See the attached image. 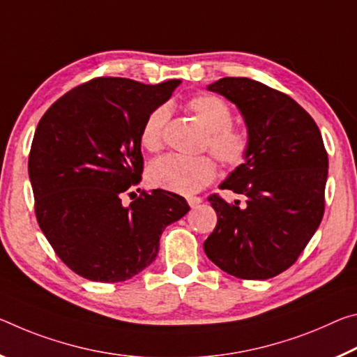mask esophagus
I'll return each mask as SVG.
<instances>
[{
	"mask_svg": "<svg viewBox=\"0 0 357 357\" xmlns=\"http://www.w3.org/2000/svg\"><path fill=\"white\" fill-rule=\"evenodd\" d=\"M186 201H188V204H190V207H191V208L197 207V206H199V204L202 202L201 197H196V196H190L188 199H186Z\"/></svg>",
	"mask_w": 357,
	"mask_h": 357,
	"instance_id": "esophagus-1",
	"label": "esophagus"
}]
</instances>
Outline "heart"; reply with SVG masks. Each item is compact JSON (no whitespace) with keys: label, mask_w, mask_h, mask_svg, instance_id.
<instances>
[{"label":"heart","mask_w":357,"mask_h":357,"mask_svg":"<svg viewBox=\"0 0 357 357\" xmlns=\"http://www.w3.org/2000/svg\"><path fill=\"white\" fill-rule=\"evenodd\" d=\"M188 112L207 131L204 147L212 151L221 165L238 167L248 160L251 151V134L247 128L232 125L231 107L213 95H197L185 104ZM169 120V109L160 106L151 110L140 128V144L149 151L162 147L165 130ZM217 165L210 156L186 158L165 155L151 161L147 178L151 186L178 195H195L213 182Z\"/></svg>","instance_id":"b5f03b06"}]
</instances>
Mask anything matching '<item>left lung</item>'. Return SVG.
Returning a JSON list of instances; mask_svg holds the SVG:
<instances>
[{
	"label": "left lung",
	"instance_id": "obj_1",
	"mask_svg": "<svg viewBox=\"0 0 357 357\" xmlns=\"http://www.w3.org/2000/svg\"><path fill=\"white\" fill-rule=\"evenodd\" d=\"M241 110L251 134L248 160L208 197L217 226L204 242L208 259L242 280H267L289 268L324 215L327 151L314 120L293 98L258 80L223 77L208 85Z\"/></svg>",
	"mask_w": 357,
	"mask_h": 357
}]
</instances>
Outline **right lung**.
I'll list each match as a JSON object with an SVG mask.
<instances>
[{
  "label": "right lung",
  "mask_w": 357,
  "mask_h": 357,
  "mask_svg": "<svg viewBox=\"0 0 357 357\" xmlns=\"http://www.w3.org/2000/svg\"><path fill=\"white\" fill-rule=\"evenodd\" d=\"M180 82L96 77L39 120L28 156L34 213L58 258L77 275L101 283L132 278L155 261L165 227L188 213L185 197L165 190L137 188L130 206L121 202L142 180L144 120Z\"/></svg>",
  "instance_id": "obj_1"
}]
</instances>
